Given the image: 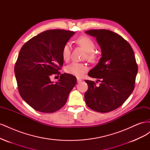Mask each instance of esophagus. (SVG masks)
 <instances>
[{
	"label": "esophagus",
	"instance_id": "1",
	"mask_svg": "<svg viewBox=\"0 0 150 150\" xmlns=\"http://www.w3.org/2000/svg\"><path fill=\"white\" fill-rule=\"evenodd\" d=\"M82 79H81V78H77V81H78V83H80L81 82H82Z\"/></svg>",
	"mask_w": 150,
	"mask_h": 150
}]
</instances>
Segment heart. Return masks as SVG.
<instances>
[{
  "mask_svg": "<svg viewBox=\"0 0 150 150\" xmlns=\"http://www.w3.org/2000/svg\"><path fill=\"white\" fill-rule=\"evenodd\" d=\"M76 43L84 49L86 52L85 57L89 62H95L97 59V54L94 51L96 45L93 39L87 36H81L76 40ZM71 52V44L66 42L63 46L61 51V55L63 60H69ZM88 70V67L83 63L72 62L65 67V71L68 74L80 77L83 76Z\"/></svg>",
  "mask_w": 150,
  "mask_h": 150,
  "instance_id": "heart-1",
  "label": "heart"
}]
</instances>
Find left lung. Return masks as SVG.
<instances>
[{
  "label": "left lung",
  "instance_id": "left-lung-1",
  "mask_svg": "<svg viewBox=\"0 0 150 150\" xmlns=\"http://www.w3.org/2000/svg\"><path fill=\"white\" fill-rule=\"evenodd\" d=\"M86 33L96 38L102 57L88 73L101 83L97 86L94 81L85 80L88 85L85 101L95 111L110 112L121 106L134 88L138 65L134 51L127 40L114 32L93 29Z\"/></svg>",
  "mask_w": 150,
  "mask_h": 150
}]
</instances>
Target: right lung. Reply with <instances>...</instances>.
<instances>
[{
    "label": "right lung",
    "instance_id": "1",
    "mask_svg": "<svg viewBox=\"0 0 150 150\" xmlns=\"http://www.w3.org/2000/svg\"><path fill=\"white\" fill-rule=\"evenodd\" d=\"M74 33L48 30L31 38L21 49L14 67L18 91L35 110L51 113L60 110L76 85V77L59 71L64 62L62 48ZM52 75H60L58 82L50 81Z\"/></svg>",
    "mask_w": 150,
    "mask_h": 150
}]
</instances>
